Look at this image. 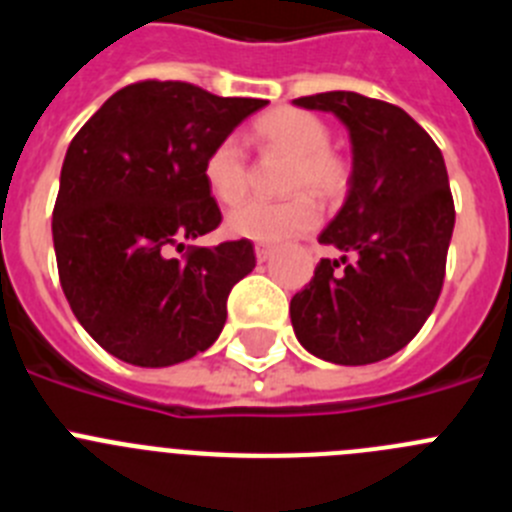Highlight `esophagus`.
<instances>
[{"label":"esophagus","mask_w":512,"mask_h":512,"mask_svg":"<svg viewBox=\"0 0 512 512\" xmlns=\"http://www.w3.org/2000/svg\"><path fill=\"white\" fill-rule=\"evenodd\" d=\"M271 253H274V246H269V243H256V261H259V264L269 261Z\"/></svg>","instance_id":"1"}]
</instances>
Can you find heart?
Wrapping results in <instances>:
<instances>
[{
    "label": "heart",
    "instance_id": "1",
    "mask_svg": "<svg viewBox=\"0 0 512 512\" xmlns=\"http://www.w3.org/2000/svg\"><path fill=\"white\" fill-rule=\"evenodd\" d=\"M256 137L269 147L294 157L289 190L307 187L314 195L332 198L345 187V164L330 152V131L317 116L299 109H276L256 121ZM210 192L220 203H236L246 192V152L238 137H225L210 147L203 164ZM320 220L307 195H294L281 203L246 200L225 218V228L236 238L259 243H279L284 238L312 231Z\"/></svg>",
    "mask_w": 512,
    "mask_h": 512
}]
</instances>
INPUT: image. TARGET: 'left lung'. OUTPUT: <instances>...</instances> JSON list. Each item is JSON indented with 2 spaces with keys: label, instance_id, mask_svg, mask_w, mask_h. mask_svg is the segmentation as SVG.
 <instances>
[{
  "label": "left lung",
  "instance_id": "8db88e82",
  "mask_svg": "<svg viewBox=\"0 0 512 512\" xmlns=\"http://www.w3.org/2000/svg\"><path fill=\"white\" fill-rule=\"evenodd\" d=\"M292 103L337 116L353 152L348 198L320 233V243L342 256L322 259L312 281L292 297L294 335L327 363H378L414 340L442 292L454 231L444 157L393 103L353 91ZM340 263L346 269L337 272Z\"/></svg>",
  "mask_w": 512,
  "mask_h": 512
}]
</instances>
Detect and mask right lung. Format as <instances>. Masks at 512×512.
Wrapping results in <instances>:
<instances>
[{"instance_id":"1","label":"right lung","mask_w":512,"mask_h":512,"mask_svg":"<svg viewBox=\"0 0 512 512\" xmlns=\"http://www.w3.org/2000/svg\"><path fill=\"white\" fill-rule=\"evenodd\" d=\"M266 103L144 81L116 91L70 142L53 210L60 287L114 358L167 368L218 340L228 294L256 266L251 241L175 251L220 223L203 175L210 147Z\"/></svg>"}]
</instances>
